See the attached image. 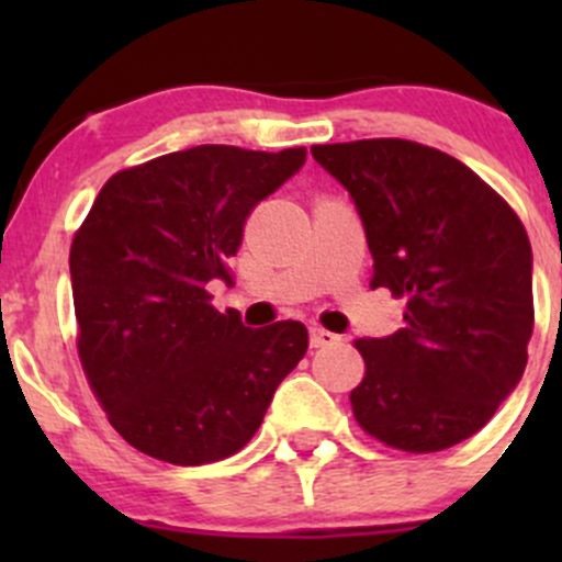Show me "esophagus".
I'll use <instances>...</instances> for the list:
<instances>
[{"mask_svg": "<svg viewBox=\"0 0 562 562\" xmlns=\"http://www.w3.org/2000/svg\"><path fill=\"white\" fill-rule=\"evenodd\" d=\"M334 342H339V337L334 331H326V328L321 326L310 328V345H313V348H326V345Z\"/></svg>", "mask_w": 562, "mask_h": 562, "instance_id": "34e87169", "label": "esophagus"}]
</instances>
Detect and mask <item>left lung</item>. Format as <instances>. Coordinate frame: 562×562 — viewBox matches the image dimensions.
<instances>
[{
  "instance_id": "1",
  "label": "left lung",
  "mask_w": 562,
  "mask_h": 562,
  "mask_svg": "<svg viewBox=\"0 0 562 562\" xmlns=\"http://www.w3.org/2000/svg\"><path fill=\"white\" fill-rule=\"evenodd\" d=\"M348 190L372 252V288L407 299L389 337L356 339L350 394L364 432L427 454L479 432L522 381L532 249L517 214L468 166L402 138L313 146Z\"/></svg>"
}]
</instances>
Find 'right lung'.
Here are the masks:
<instances>
[{
  "label": "right lung",
  "instance_id": "add662e5",
  "mask_svg": "<svg viewBox=\"0 0 562 562\" xmlns=\"http://www.w3.org/2000/svg\"><path fill=\"white\" fill-rule=\"evenodd\" d=\"M307 160V149L203 144L105 181L70 249L78 353L108 422L133 449L206 464L241 449L307 328H249L209 304L231 285L245 220Z\"/></svg>",
  "mask_w": 562,
  "mask_h": 562
}]
</instances>
